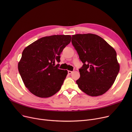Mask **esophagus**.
I'll use <instances>...</instances> for the list:
<instances>
[{"label":"esophagus","mask_w":132,"mask_h":132,"mask_svg":"<svg viewBox=\"0 0 132 132\" xmlns=\"http://www.w3.org/2000/svg\"><path fill=\"white\" fill-rule=\"evenodd\" d=\"M72 73H73V72H72V71H68V74H71Z\"/></svg>","instance_id":"esophagus-1"}]
</instances>
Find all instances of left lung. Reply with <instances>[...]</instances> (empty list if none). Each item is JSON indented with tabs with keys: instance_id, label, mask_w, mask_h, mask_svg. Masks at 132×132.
<instances>
[{
	"instance_id": "1",
	"label": "left lung",
	"mask_w": 132,
	"mask_h": 132,
	"mask_svg": "<svg viewBox=\"0 0 132 132\" xmlns=\"http://www.w3.org/2000/svg\"><path fill=\"white\" fill-rule=\"evenodd\" d=\"M72 43L84 64L79 69V88L90 96L105 93L114 82L120 70L114 48L93 34L72 35Z\"/></svg>"
}]
</instances>
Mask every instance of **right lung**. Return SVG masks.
<instances>
[{
	"instance_id": "1",
	"label": "right lung",
	"mask_w": 132,
	"mask_h": 132,
	"mask_svg": "<svg viewBox=\"0 0 132 132\" xmlns=\"http://www.w3.org/2000/svg\"><path fill=\"white\" fill-rule=\"evenodd\" d=\"M70 35H57L42 37L23 50L18 70L26 88L34 95L49 97L57 93L67 75L58 68L60 54L70 44Z\"/></svg>"
}]
</instances>
